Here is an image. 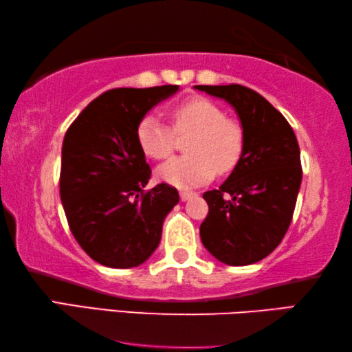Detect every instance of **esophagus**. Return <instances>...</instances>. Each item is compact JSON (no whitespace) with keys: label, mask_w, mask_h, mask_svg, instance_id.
<instances>
[{"label":"esophagus","mask_w":352,"mask_h":352,"mask_svg":"<svg viewBox=\"0 0 352 352\" xmlns=\"http://www.w3.org/2000/svg\"><path fill=\"white\" fill-rule=\"evenodd\" d=\"M195 195H197L195 192H188V190H182V192L179 193V197H181L182 201H188L190 198H193Z\"/></svg>","instance_id":"esophagus-1"}]
</instances>
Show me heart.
<instances>
[{"label":"heart","instance_id":"1","mask_svg":"<svg viewBox=\"0 0 352 352\" xmlns=\"http://www.w3.org/2000/svg\"><path fill=\"white\" fill-rule=\"evenodd\" d=\"M170 126L155 115H145L137 124V143L148 157L162 160L175 151L177 135H190L186 155L157 168V177L177 188H192L209 182L215 173H228L240 162L245 132L237 120L206 98H190L171 109Z\"/></svg>","mask_w":352,"mask_h":352}]
</instances>
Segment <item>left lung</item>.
<instances>
[{
    "label": "left lung",
    "instance_id": "left-lung-1",
    "mask_svg": "<svg viewBox=\"0 0 352 352\" xmlns=\"http://www.w3.org/2000/svg\"><path fill=\"white\" fill-rule=\"evenodd\" d=\"M195 89L228 101L245 132L240 162L220 188L203 195L209 214L199 228L201 241L223 263H256L278 248L292 223L302 179L296 135L254 90L239 84Z\"/></svg>",
    "mask_w": 352,
    "mask_h": 352
}]
</instances>
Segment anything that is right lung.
Wrapping results in <instances>:
<instances>
[{"mask_svg": "<svg viewBox=\"0 0 352 352\" xmlns=\"http://www.w3.org/2000/svg\"><path fill=\"white\" fill-rule=\"evenodd\" d=\"M179 85L113 89L90 102L62 145L60 199L68 226L95 262L132 268L159 246L162 224L179 203L168 184L145 192L151 168L137 143L140 120Z\"/></svg>", "mask_w": 352, "mask_h": 352, "instance_id": "add662e5", "label": "right lung"}]
</instances>
